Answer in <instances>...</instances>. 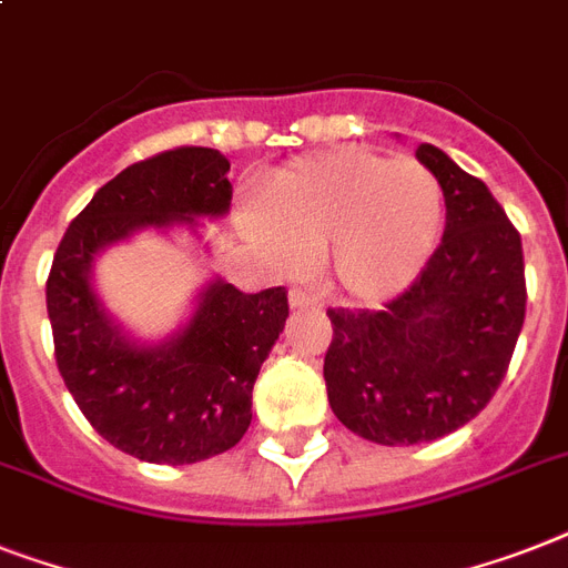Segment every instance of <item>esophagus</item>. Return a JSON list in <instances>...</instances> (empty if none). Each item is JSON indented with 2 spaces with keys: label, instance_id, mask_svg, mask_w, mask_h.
Wrapping results in <instances>:
<instances>
[{
  "label": "esophagus",
  "instance_id": "1",
  "mask_svg": "<svg viewBox=\"0 0 568 568\" xmlns=\"http://www.w3.org/2000/svg\"><path fill=\"white\" fill-rule=\"evenodd\" d=\"M288 303H292V308H321V297L315 292H306V288H292Z\"/></svg>",
  "mask_w": 568,
  "mask_h": 568
}]
</instances>
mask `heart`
Instances as JSON below:
<instances>
[{"instance_id": "obj_1", "label": "heart", "mask_w": 568, "mask_h": 568, "mask_svg": "<svg viewBox=\"0 0 568 568\" xmlns=\"http://www.w3.org/2000/svg\"><path fill=\"white\" fill-rule=\"evenodd\" d=\"M440 221L444 189L426 165L344 145L276 172L247 227L283 262L329 251L338 283L376 300L419 274Z\"/></svg>"}]
</instances>
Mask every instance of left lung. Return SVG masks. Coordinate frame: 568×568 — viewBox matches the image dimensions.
<instances>
[{
    "label": "left lung",
    "mask_w": 568,
    "mask_h": 568,
    "mask_svg": "<svg viewBox=\"0 0 568 568\" xmlns=\"http://www.w3.org/2000/svg\"><path fill=\"white\" fill-rule=\"evenodd\" d=\"M417 160L444 189L440 244L382 308H326L332 412L382 446L437 440L476 417L508 373L528 300L523 239L490 189L435 145Z\"/></svg>",
    "instance_id": "1"
}]
</instances>
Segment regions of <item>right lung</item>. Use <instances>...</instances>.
<instances>
[{"instance_id": "add662e5", "label": "right lung", "mask_w": 568, "mask_h": 568, "mask_svg": "<svg viewBox=\"0 0 568 568\" xmlns=\"http://www.w3.org/2000/svg\"><path fill=\"white\" fill-rule=\"evenodd\" d=\"M227 172V156L197 145L128 165L72 219L45 280L54 362L69 394L108 444L149 464H195L242 440L253 382L288 317V292L244 294L219 280L178 338L136 347L92 294V256L140 227L224 215Z\"/></svg>"}]
</instances>
